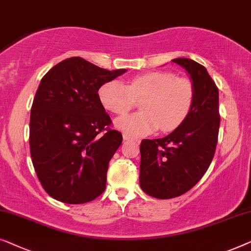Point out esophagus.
Here are the masks:
<instances>
[{"mask_svg": "<svg viewBox=\"0 0 251 251\" xmlns=\"http://www.w3.org/2000/svg\"><path fill=\"white\" fill-rule=\"evenodd\" d=\"M123 139H124V141H134V139H132L129 135H127V134H124V135H123Z\"/></svg>", "mask_w": 251, "mask_h": 251, "instance_id": "obj_1", "label": "esophagus"}]
</instances>
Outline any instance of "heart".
<instances>
[{
	"mask_svg": "<svg viewBox=\"0 0 251 251\" xmlns=\"http://www.w3.org/2000/svg\"><path fill=\"white\" fill-rule=\"evenodd\" d=\"M104 109L115 115H125L141 101L137 114L116 121V127L129 136H144L159 128L168 133L178 128L191 115L196 89L185 77L169 72H151L123 84L108 80L98 91Z\"/></svg>",
	"mask_w": 251,
	"mask_h": 251,
	"instance_id": "1",
	"label": "heart"
}]
</instances>
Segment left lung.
Instances as JSON below:
<instances>
[{
    "instance_id": "left-lung-1",
    "label": "left lung",
    "mask_w": 251,
    "mask_h": 251,
    "mask_svg": "<svg viewBox=\"0 0 251 251\" xmlns=\"http://www.w3.org/2000/svg\"><path fill=\"white\" fill-rule=\"evenodd\" d=\"M173 62L189 73L196 102L189 118L174 132L141 142L140 185L158 199L184 195L200 181L214 158L221 123L218 89L207 69L188 58Z\"/></svg>"
}]
</instances>
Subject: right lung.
Segmentation results:
<instances>
[{"mask_svg": "<svg viewBox=\"0 0 251 251\" xmlns=\"http://www.w3.org/2000/svg\"><path fill=\"white\" fill-rule=\"evenodd\" d=\"M126 69L107 70L73 56L42 78L30 111L29 147L35 172L49 196L85 203L105 190L109 161L123 135L99 99L102 84Z\"/></svg>", "mask_w": 251, "mask_h": 251, "instance_id": "right-lung-1", "label": "right lung"}]
</instances>
